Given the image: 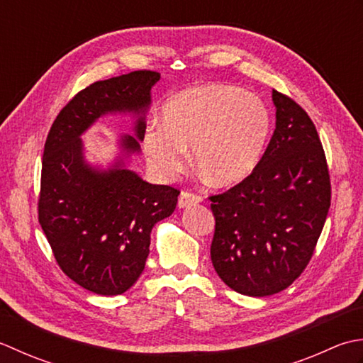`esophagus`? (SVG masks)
Returning <instances> with one entry per match:
<instances>
[{
	"instance_id": "1",
	"label": "esophagus",
	"mask_w": 363,
	"mask_h": 363,
	"mask_svg": "<svg viewBox=\"0 0 363 363\" xmlns=\"http://www.w3.org/2000/svg\"><path fill=\"white\" fill-rule=\"evenodd\" d=\"M202 201V196L196 194V192H191L188 189L182 191V194L179 197V206L180 208H184V206H189V205H196Z\"/></svg>"
}]
</instances>
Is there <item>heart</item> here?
<instances>
[{
	"label": "heart",
	"mask_w": 363,
	"mask_h": 363,
	"mask_svg": "<svg viewBox=\"0 0 363 363\" xmlns=\"http://www.w3.org/2000/svg\"><path fill=\"white\" fill-rule=\"evenodd\" d=\"M271 116L252 92L227 84L188 89L162 111V123L144 135L152 167L171 179L183 171L192 145L196 164L216 184L238 183L252 174L268 143Z\"/></svg>",
	"instance_id": "heart-1"
}]
</instances>
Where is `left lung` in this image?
<instances>
[{"label": "left lung", "mask_w": 363, "mask_h": 363, "mask_svg": "<svg viewBox=\"0 0 363 363\" xmlns=\"http://www.w3.org/2000/svg\"><path fill=\"white\" fill-rule=\"evenodd\" d=\"M276 130L252 174L210 196L216 219L211 262L233 291L285 290L312 260L330 206L321 139L301 105L272 91Z\"/></svg>", "instance_id": "8db88e82"}]
</instances>
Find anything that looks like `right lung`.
Wrapping results in <instances>:
<instances>
[{"label": "right lung", "mask_w": 363, "mask_h": 363, "mask_svg": "<svg viewBox=\"0 0 363 363\" xmlns=\"http://www.w3.org/2000/svg\"><path fill=\"white\" fill-rule=\"evenodd\" d=\"M160 79L153 70L95 81L59 111L48 131L42 158L39 224L65 276L86 290L122 294L135 285L149 257L150 232L171 216L180 189L150 184L121 167L99 172L81 153V133L101 114L131 111L144 114L150 89ZM136 136L144 138L139 116ZM123 149L139 150L133 136L122 138Z\"/></svg>", "instance_id": "right-lung-1"}]
</instances>
